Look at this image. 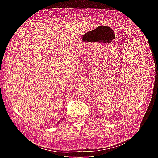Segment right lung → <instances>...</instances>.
Here are the masks:
<instances>
[{
    "instance_id": "1",
    "label": "right lung",
    "mask_w": 158,
    "mask_h": 158,
    "mask_svg": "<svg viewBox=\"0 0 158 158\" xmlns=\"http://www.w3.org/2000/svg\"><path fill=\"white\" fill-rule=\"evenodd\" d=\"M63 119H61V120H60V121H59L58 123H60V122H61L62 121H63Z\"/></svg>"
}]
</instances>
